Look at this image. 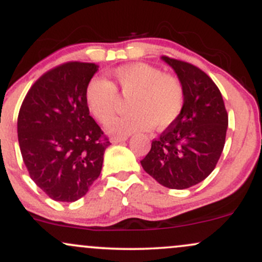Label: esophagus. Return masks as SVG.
Returning a JSON list of instances; mask_svg holds the SVG:
<instances>
[{"instance_id":"obj_1","label":"esophagus","mask_w":262,"mask_h":262,"mask_svg":"<svg viewBox=\"0 0 262 262\" xmlns=\"http://www.w3.org/2000/svg\"><path fill=\"white\" fill-rule=\"evenodd\" d=\"M128 139V135H124V137H112L111 138V141L112 143H121V141H124Z\"/></svg>"}]
</instances>
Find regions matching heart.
Masks as SVG:
<instances>
[{
	"label": "heart",
	"mask_w": 262,
	"mask_h": 262,
	"mask_svg": "<svg viewBox=\"0 0 262 262\" xmlns=\"http://www.w3.org/2000/svg\"><path fill=\"white\" fill-rule=\"evenodd\" d=\"M117 89L129 97L130 112L111 125L114 134L128 135L155 125L166 128L177 121L185 106V89L181 80L146 62L123 65L113 71ZM116 86L104 77H93L87 83L85 98L90 112L101 124H108L116 114L119 95Z\"/></svg>",
	"instance_id": "heart-1"
}]
</instances>
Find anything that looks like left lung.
<instances>
[{
  "label": "left lung",
  "instance_id": "obj_1",
  "mask_svg": "<svg viewBox=\"0 0 262 262\" xmlns=\"http://www.w3.org/2000/svg\"><path fill=\"white\" fill-rule=\"evenodd\" d=\"M185 89L182 113L152 140L141 166L160 185L192 187L214 170L225 144L228 113L214 81L196 65L162 56Z\"/></svg>",
  "mask_w": 262,
  "mask_h": 262
}]
</instances>
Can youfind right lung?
I'll return each instance as SVG.
<instances>
[{
    "instance_id": "obj_1",
    "label": "right lung",
    "mask_w": 262,
    "mask_h": 262,
    "mask_svg": "<svg viewBox=\"0 0 262 262\" xmlns=\"http://www.w3.org/2000/svg\"><path fill=\"white\" fill-rule=\"evenodd\" d=\"M98 65L68 61L41 75L18 113L20 152L29 176L54 201L74 202L97 180L108 137L90 116L85 91Z\"/></svg>"
}]
</instances>
